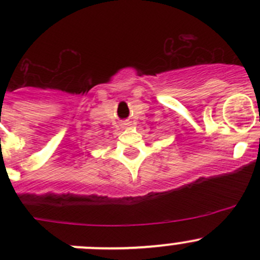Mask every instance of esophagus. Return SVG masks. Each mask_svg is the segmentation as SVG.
I'll list each match as a JSON object with an SVG mask.
<instances>
[{
    "instance_id": "obj_1",
    "label": "esophagus",
    "mask_w": 260,
    "mask_h": 260,
    "mask_svg": "<svg viewBox=\"0 0 260 260\" xmlns=\"http://www.w3.org/2000/svg\"><path fill=\"white\" fill-rule=\"evenodd\" d=\"M128 124H129V123H128L127 120H124V122H122V125H128Z\"/></svg>"
}]
</instances>
